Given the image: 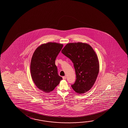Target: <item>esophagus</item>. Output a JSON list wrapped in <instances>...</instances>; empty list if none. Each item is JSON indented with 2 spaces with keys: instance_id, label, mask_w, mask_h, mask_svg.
<instances>
[{
  "instance_id": "esophagus-1",
  "label": "esophagus",
  "mask_w": 128,
  "mask_h": 128,
  "mask_svg": "<svg viewBox=\"0 0 128 128\" xmlns=\"http://www.w3.org/2000/svg\"><path fill=\"white\" fill-rule=\"evenodd\" d=\"M63 79H64H64H66V76H63Z\"/></svg>"
}]
</instances>
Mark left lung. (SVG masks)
Segmentation results:
<instances>
[{
    "label": "left lung",
    "mask_w": 128,
    "mask_h": 128,
    "mask_svg": "<svg viewBox=\"0 0 128 128\" xmlns=\"http://www.w3.org/2000/svg\"><path fill=\"white\" fill-rule=\"evenodd\" d=\"M74 64L76 79L71 87L76 93L83 94L90 90L98 76L99 64L95 52L89 44H68L61 51Z\"/></svg>",
    "instance_id": "obj_1"
}]
</instances>
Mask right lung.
Returning a JSON list of instances; mask_svg holds the SVG:
<instances>
[{
  "label": "right lung",
  "mask_w": 128,
  "mask_h": 128,
  "mask_svg": "<svg viewBox=\"0 0 128 128\" xmlns=\"http://www.w3.org/2000/svg\"><path fill=\"white\" fill-rule=\"evenodd\" d=\"M62 44L48 42L38 46L30 62V73L38 89L48 93L54 89L63 78L58 76L55 61L63 48Z\"/></svg>",
  "instance_id": "add662e5"
}]
</instances>
